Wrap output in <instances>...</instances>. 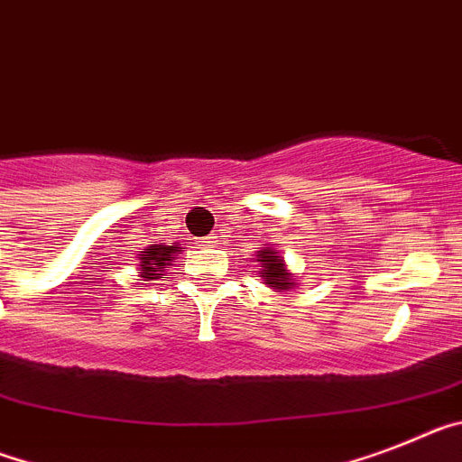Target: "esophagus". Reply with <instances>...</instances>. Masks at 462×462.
I'll return each mask as SVG.
<instances>
[{
	"label": "esophagus",
	"mask_w": 462,
	"mask_h": 462,
	"mask_svg": "<svg viewBox=\"0 0 462 462\" xmlns=\"http://www.w3.org/2000/svg\"><path fill=\"white\" fill-rule=\"evenodd\" d=\"M208 246H216V244H218V236H216V235H211V236H208Z\"/></svg>",
	"instance_id": "obj_1"
}]
</instances>
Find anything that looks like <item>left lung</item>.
Here are the masks:
<instances>
[{
	"instance_id": "left-lung-1",
	"label": "left lung",
	"mask_w": 462,
	"mask_h": 462,
	"mask_svg": "<svg viewBox=\"0 0 462 462\" xmlns=\"http://www.w3.org/2000/svg\"><path fill=\"white\" fill-rule=\"evenodd\" d=\"M255 263L260 267L258 274L264 281V286L272 288L274 292H286L298 286V281L292 279L291 270H288V264L279 255V251H274L267 244L260 251H255Z\"/></svg>"
}]
</instances>
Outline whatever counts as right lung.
<instances>
[{
  "instance_id": "obj_1",
  "label": "right lung",
  "mask_w": 462,
  "mask_h": 462,
  "mask_svg": "<svg viewBox=\"0 0 462 462\" xmlns=\"http://www.w3.org/2000/svg\"><path fill=\"white\" fill-rule=\"evenodd\" d=\"M181 254V246H167V244H151L148 248L139 251V276L143 281L164 279V272L174 263V255Z\"/></svg>"
}]
</instances>
